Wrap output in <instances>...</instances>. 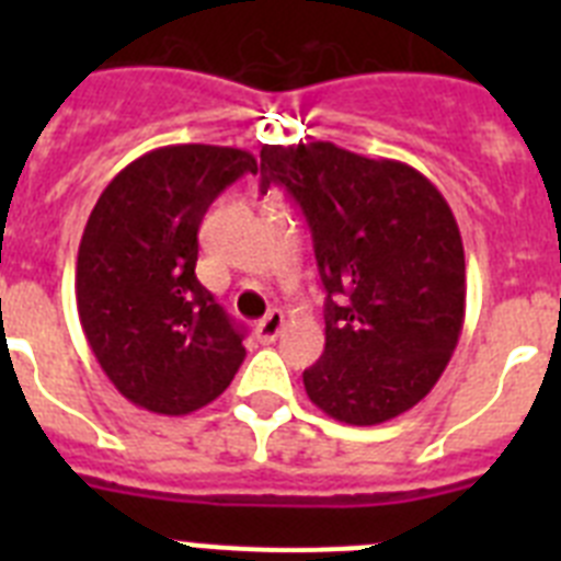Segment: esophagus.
I'll list each match as a JSON object with an SVG mask.
<instances>
[{"label": "esophagus", "instance_id": "34e87169", "mask_svg": "<svg viewBox=\"0 0 561 561\" xmlns=\"http://www.w3.org/2000/svg\"><path fill=\"white\" fill-rule=\"evenodd\" d=\"M284 311H277V309H272L270 314L264 317V320H261V323H255V336L261 342H275V336L280 334V329H284Z\"/></svg>", "mask_w": 561, "mask_h": 561}]
</instances>
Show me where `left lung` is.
<instances>
[{
  "label": "left lung",
  "mask_w": 561,
  "mask_h": 561,
  "mask_svg": "<svg viewBox=\"0 0 561 561\" xmlns=\"http://www.w3.org/2000/svg\"><path fill=\"white\" fill-rule=\"evenodd\" d=\"M270 185L304 210L329 291L325 351L304 374L309 399L354 427L408 413L463 331V241L447 199L408 162L325 140L261 148V191Z\"/></svg>",
  "instance_id": "left-lung-1"
}]
</instances>
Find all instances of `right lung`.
Segmentation results:
<instances>
[{
	"label": "right lung",
	"mask_w": 561,
	"mask_h": 561,
	"mask_svg": "<svg viewBox=\"0 0 561 561\" xmlns=\"http://www.w3.org/2000/svg\"><path fill=\"white\" fill-rule=\"evenodd\" d=\"M255 171L244 148H153L128 162L89 213L78 317L108 381L148 413L205 408L244 362V334L199 284L196 257L210 202Z\"/></svg>",
	"instance_id": "1"
}]
</instances>
